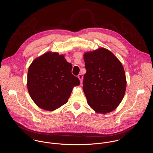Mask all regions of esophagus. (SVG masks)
Masks as SVG:
<instances>
[{
	"mask_svg": "<svg viewBox=\"0 0 153 153\" xmlns=\"http://www.w3.org/2000/svg\"><path fill=\"white\" fill-rule=\"evenodd\" d=\"M78 78L79 79V80H80V82L81 83H82V80H83V76H82V74H79L78 75Z\"/></svg>",
	"mask_w": 153,
	"mask_h": 153,
	"instance_id": "34e87169",
	"label": "esophagus"
}]
</instances>
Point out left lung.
<instances>
[{"label": "left lung", "mask_w": 153, "mask_h": 153, "mask_svg": "<svg viewBox=\"0 0 153 153\" xmlns=\"http://www.w3.org/2000/svg\"><path fill=\"white\" fill-rule=\"evenodd\" d=\"M83 59L86 73L83 90L87 103L96 113L113 111L122 102L126 88L122 63L105 48L85 52Z\"/></svg>", "instance_id": "obj_1"}]
</instances>
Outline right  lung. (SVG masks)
<instances>
[{"instance_id": "right-lung-1", "label": "right lung", "mask_w": 153, "mask_h": 153, "mask_svg": "<svg viewBox=\"0 0 153 153\" xmlns=\"http://www.w3.org/2000/svg\"><path fill=\"white\" fill-rule=\"evenodd\" d=\"M71 63L64 54L48 51L36 57L27 74L29 94L40 108L53 111L66 103L79 79L71 73Z\"/></svg>"}]
</instances>
